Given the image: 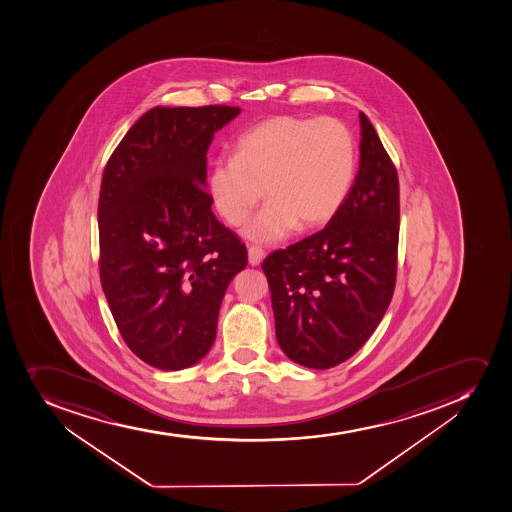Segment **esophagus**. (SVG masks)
<instances>
[{
	"label": "esophagus",
	"mask_w": 512,
	"mask_h": 512,
	"mask_svg": "<svg viewBox=\"0 0 512 512\" xmlns=\"http://www.w3.org/2000/svg\"><path fill=\"white\" fill-rule=\"evenodd\" d=\"M263 258H265V250L260 249V247H249V263L252 267H257L260 263L263 262Z\"/></svg>",
	"instance_id": "esophagus-1"
}]
</instances>
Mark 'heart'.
<instances>
[{"instance_id":"obj_1","label":"heart","mask_w":512,"mask_h":512,"mask_svg":"<svg viewBox=\"0 0 512 512\" xmlns=\"http://www.w3.org/2000/svg\"><path fill=\"white\" fill-rule=\"evenodd\" d=\"M356 173V143L338 118H268L235 140L234 155L214 160L207 189L219 216L242 226L263 196L262 211L245 227L249 239L273 244L301 222L331 221L346 201Z\"/></svg>"}]
</instances>
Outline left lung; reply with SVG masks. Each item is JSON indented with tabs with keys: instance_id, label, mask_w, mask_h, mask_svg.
I'll use <instances>...</instances> for the list:
<instances>
[{
	"instance_id": "1",
	"label": "left lung",
	"mask_w": 512,
	"mask_h": 512,
	"mask_svg": "<svg viewBox=\"0 0 512 512\" xmlns=\"http://www.w3.org/2000/svg\"><path fill=\"white\" fill-rule=\"evenodd\" d=\"M359 122V171L338 214L262 263L278 344L310 369H329L356 354L394 295L399 178L366 113Z\"/></svg>"
}]
</instances>
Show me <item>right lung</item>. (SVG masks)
Wrapping results in <instances>:
<instances>
[{
  "instance_id": "obj_1",
  "label": "right lung",
  "mask_w": 512,
  "mask_h": 512,
  "mask_svg": "<svg viewBox=\"0 0 512 512\" xmlns=\"http://www.w3.org/2000/svg\"><path fill=\"white\" fill-rule=\"evenodd\" d=\"M239 107H153L105 166L100 282L118 331L141 361L181 371L216 339L217 316L247 249L217 221L207 150Z\"/></svg>"
}]
</instances>
